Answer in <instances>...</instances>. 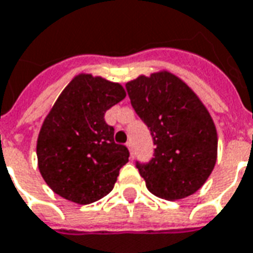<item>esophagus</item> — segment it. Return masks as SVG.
<instances>
[{
	"mask_svg": "<svg viewBox=\"0 0 253 253\" xmlns=\"http://www.w3.org/2000/svg\"><path fill=\"white\" fill-rule=\"evenodd\" d=\"M126 147H128V149H129V153H130V157H132V158H133V154H135V150H133V143H132V142H126Z\"/></svg>",
	"mask_w": 253,
	"mask_h": 253,
	"instance_id": "obj_1",
	"label": "esophagus"
}]
</instances>
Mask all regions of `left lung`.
<instances>
[{
    "mask_svg": "<svg viewBox=\"0 0 253 253\" xmlns=\"http://www.w3.org/2000/svg\"><path fill=\"white\" fill-rule=\"evenodd\" d=\"M125 86L156 144L149 163L136 161L149 191L170 201L194 194L216 164V128L208 110L168 71L137 77Z\"/></svg>",
    "mask_w": 253,
    "mask_h": 253,
    "instance_id": "obj_1",
    "label": "left lung"
}]
</instances>
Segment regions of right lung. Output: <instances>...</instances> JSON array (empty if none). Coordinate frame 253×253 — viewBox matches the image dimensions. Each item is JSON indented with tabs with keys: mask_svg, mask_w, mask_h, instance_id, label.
<instances>
[{
	"mask_svg": "<svg viewBox=\"0 0 253 253\" xmlns=\"http://www.w3.org/2000/svg\"><path fill=\"white\" fill-rule=\"evenodd\" d=\"M125 90L102 77L80 74L57 97L43 121L38 140V168L56 194L86 205L107 196L129 150L114 142L106 111Z\"/></svg>",
	"mask_w": 253,
	"mask_h": 253,
	"instance_id": "add662e5",
	"label": "right lung"
}]
</instances>
